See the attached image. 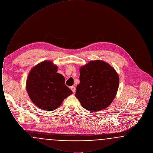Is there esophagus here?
I'll use <instances>...</instances> for the list:
<instances>
[{"instance_id": "obj_1", "label": "esophagus", "mask_w": 153, "mask_h": 153, "mask_svg": "<svg viewBox=\"0 0 153 153\" xmlns=\"http://www.w3.org/2000/svg\"><path fill=\"white\" fill-rule=\"evenodd\" d=\"M71 89L72 91V92H73V93H74L75 92V91H76V88L74 87H71Z\"/></svg>"}]
</instances>
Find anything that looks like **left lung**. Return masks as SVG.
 I'll return each instance as SVG.
<instances>
[{
	"label": "left lung",
	"mask_w": 153,
	"mask_h": 153,
	"mask_svg": "<svg viewBox=\"0 0 153 153\" xmlns=\"http://www.w3.org/2000/svg\"><path fill=\"white\" fill-rule=\"evenodd\" d=\"M76 97L82 107L93 112L105 109L117 95L119 79L115 70L101 61H90L80 69Z\"/></svg>",
	"instance_id": "1"
}]
</instances>
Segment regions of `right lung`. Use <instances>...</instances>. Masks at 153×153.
<instances>
[{
  "mask_svg": "<svg viewBox=\"0 0 153 153\" xmlns=\"http://www.w3.org/2000/svg\"><path fill=\"white\" fill-rule=\"evenodd\" d=\"M57 71V66L45 61L33 68L27 77L26 89L30 99L45 111L57 109L72 94L65 84L64 76Z\"/></svg>",
  "mask_w": 153,
  "mask_h": 153,
  "instance_id": "right-lung-1",
  "label": "right lung"
}]
</instances>
